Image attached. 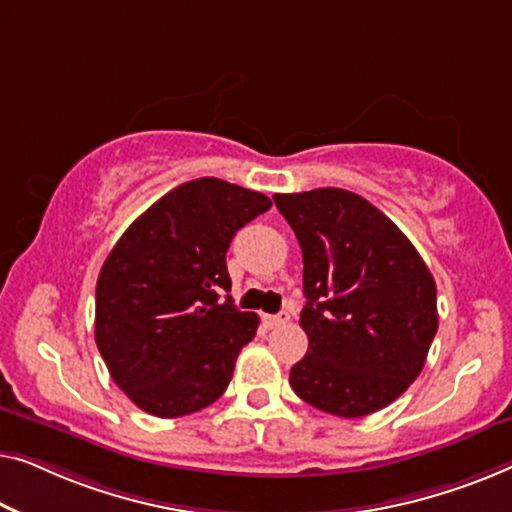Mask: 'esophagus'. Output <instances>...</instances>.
I'll return each instance as SVG.
<instances>
[{
  "instance_id": "1",
  "label": "esophagus",
  "mask_w": 512,
  "mask_h": 512,
  "mask_svg": "<svg viewBox=\"0 0 512 512\" xmlns=\"http://www.w3.org/2000/svg\"><path fill=\"white\" fill-rule=\"evenodd\" d=\"M287 320H290V313H287V311H280V313H276V315H264V325L269 327V329L283 327Z\"/></svg>"
}]
</instances>
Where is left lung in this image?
<instances>
[{
    "label": "left lung",
    "mask_w": 512,
    "mask_h": 512,
    "mask_svg": "<svg viewBox=\"0 0 512 512\" xmlns=\"http://www.w3.org/2000/svg\"><path fill=\"white\" fill-rule=\"evenodd\" d=\"M304 255L308 352L290 385L313 408L364 417L420 376L438 329L436 283L406 234L355 192L273 194Z\"/></svg>",
    "instance_id": "obj_1"
}]
</instances>
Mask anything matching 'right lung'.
Instances as JSON below:
<instances>
[{
    "label": "right lung",
    "instance_id": "1",
    "mask_svg": "<svg viewBox=\"0 0 512 512\" xmlns=\"http://www.w3.org/2000/svg\"><path fill=\"white\" fill-rule=\"evenodd\" d=\"M271 199L197 178L157 199L120 236L97 278L95 341L111 378L155 417H183L222 397L259 318L227 294V248Z\"/></svg>",
    "mask_w": 512,
    "mask_h": 512
}]
</instances>
